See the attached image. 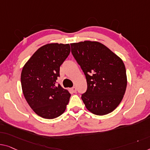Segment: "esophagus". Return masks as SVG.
<instances>
[{
    "instance_id": "1",
    "label": "esophagus",
    "mask_w": 150,
    "mask_h": 150,
    "mask_svg": "<svg viewBox=\"0 0 150 150\" xmlns=\"http://www.w3.org/2000/svg\"><path fill=\"white\" fill-rule=\"evenodd\" d=\"M71 91H72V92L75 93V92H76V91H77V88H76L75 87H73V88H71Z\"/></svg>"
}]
</instances>
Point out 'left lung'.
<instances>
[{
    "mask_svg": "<svg viewBox=\"0 0 150 150\" xmlns=\"http://www.w3.org/2000/svg\"><path fill=\"white\" fill-rule=\"evenodd\" d=\"M71 52L86 75L88 89L81 95L86 108L96 115L110 113L127 88L126 69L119 57L96 41L71 44Z\"/></svg>",
    "mask_w": 150,
    "mask_h": 150,
    "instance_id": "left-lung-1",
    "label": "left lung"
}]
</instances>
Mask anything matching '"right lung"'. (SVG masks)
Masks as SVG:
<instances>
[{"label": "right lung", "mask_w": 150, "mask_h": 150, "mask_svg": "<svg viewBox=\"0 0 150 150\" xmlns=\"http://www.w3.org/2000/svg\"><path fill=\"white\" fill-rule=\"evenodd\" d=\"M70 52L69 44H47L38 49L23 66L22 91L31 108L40 117L52 119L66 110L71 94L57 85V79L60 67Z\"/></svg>", "instance_id": "add662e5"}]
</instances>
